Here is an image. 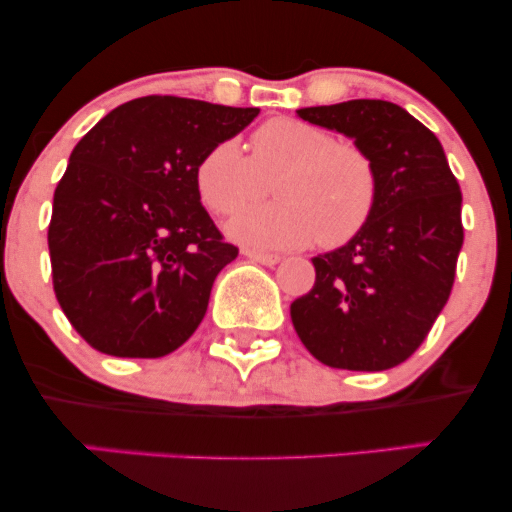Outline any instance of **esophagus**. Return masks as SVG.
Instances as JSON below:
<instances>
[{
	"instance_id": "esophagus-1",
	"label": "esophagus",
	"mask_w": 512,
	"mask_h": 512,
	"mask_svg": "<svg viewBox=\"0 0 512 512\" xmlns=\"http://www.w3.org/2000/svg\"><path fill=\"white\" fill-rule=\"evenodd\" d=\"M245 257H250L252 262H260V264H267V267H274V264L281 262L279 255H267V252H257V250H245L243 252Z\"/></svg>"
}]
</instances>
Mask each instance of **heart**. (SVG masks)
<instances>
[{"label":"heart","mask_w":512,"mask_h":512,"mask_svg":"<svg viewBox=\"0 0 512 512\" xmlns=\"http://www.w3.org/2000/svg\"><path fill=\"white\" fill-rule=\"evenodd\" d=\"M250 156L233 139L216 142L199 158L197 192L219 216L236 214L275 183L274 205L240 212L228 236L255 250H293L317 243H351L378 207L380 173L363 146L337 142L332 132L274 117L252 132Z\"/></svg>","instance_id":"heart-1"}]
</instances>
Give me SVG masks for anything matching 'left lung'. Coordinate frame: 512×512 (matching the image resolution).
I'll list each match as a JSON object with an SVG mask.
<instances>
[{"mask_svg": "<svg viewBox=\"0 0 512 512\" xmlns=\"http://www.w3.org/2000/svg\"><path fill=\"white\" fill-rule=\"evenodd\" d=\"M373 156L378 207L344 248L313 257L315 286L291 303V320L317 361L387 370L419 349L448 303L460 255L462 192L431 129L387 101L298 110Z\"/></svg>", "mask_w": 512, "mask_h": 512, "instance_id": "1", "label": "left lung"}]
</instances>
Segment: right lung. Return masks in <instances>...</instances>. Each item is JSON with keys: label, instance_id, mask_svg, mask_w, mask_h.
I'll return each instance as SVG.
<instances>
[{"label": "right lung", "instance_id": "1", "mask_svg": "<svg viewBox=\"0 0 512 512\" xmlns=\"http://www.w3.org/2000/svg\"><path fill=\"white\" fill-rule=\"evenodd\" d=\"M257 108L134 98L81 137L48 228L52 286L96 351L161 358L202 322L216 274L238 257L199 202L195 170Z\"/></svg>", "mask_w": 512, "mask_h": 512}]
</instances>
